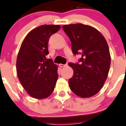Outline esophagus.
I'll list each match as a JSON object with an SVG mask.
<instances>
[{"instance_id":"obj_1","label":"esophagus","mask_w":126,"mask_h":126,"mask_svg":"<svg viewBox=\"0 0 126 126\" xmlns=\"http://www.w3.org/2000/svg\"><path fill=\"white\" fill-rule=\"evenodd\" d=\"M59 66H60V67H61V68H64V67L66 66H67V64H59Z\"/></svg>"}]
</instances>
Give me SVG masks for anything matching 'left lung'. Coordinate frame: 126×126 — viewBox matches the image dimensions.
Instances as JSON below:
<instances>
[{
	"label": "left lung",
	"mask_w": 126,
	"mask_h": 126,
	"mask_svg": "<svg viewBox=\"0 0 126 126\" xmlns=\"http://www.w3.org/2000/svg\"><path fill=\"white\" fill-rule=\"evenodd\" d=\"M74 54H80L81 64L69 63L74 74L69 79L71 91L79 97H90L102 89L107 80L111 57L107 42L93 27L83 24L64 25Z\"/></svg>",
	"instance_id": "1"
}]
</instances>
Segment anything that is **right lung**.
<instances>
[{"instance_id": "add662e5", "label": "right lung", "mask_w": 126, "mask_h": 126, "mask_svg": "<svg viewBox=\"0 0 126 126\" xmlns=\"http://www.w3.org/2000/svg\"><path fill=\"white\" fill-rule=\"evenodd\" d=\"M61 28L59 25H43L30 32L22 41L16 60L20 83L31 97L38 99L49 97L58 78V66L47 59L50 36Z\"/></svg>"}]
</instances>
